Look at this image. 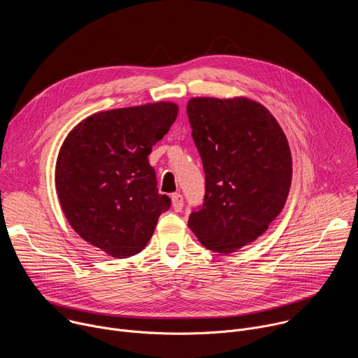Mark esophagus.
I'll use <instances>...</instances> for the list:
<instances>
[{"label": "esophagus", "mask_w": 358, "mask_h": 358, "mask_svg": "<svg viewBox=\"0 0 358 358\" xmlns=\"http://www.w3.org/2000/svg\"><path fill=\"white\" fill-rule=\"evenodd\" d=\"M171 202H173V208H174V211L180 213V211L182 210V206H184V198H182V195H181L180 192H174V194L171 195Z\"/></svg>", "instance_id": "1"}]
</instances>
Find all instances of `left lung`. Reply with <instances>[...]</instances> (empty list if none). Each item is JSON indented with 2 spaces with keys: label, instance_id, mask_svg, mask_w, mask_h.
I'll list each match as a JSON object with an SVG mask.
<instances>
[{
  "label": "left lung",
  "instance_id": "left-lung-1",
  "mask_svg": "<svg viewBox=\"0 0 358 358\" xmlns=\"http://www.w3.org/2000/svg\"><path fill=\"white\" fill-rule=\"evenodd\" d=\"M187 115L206 173V196L188 227L207 249L232 253L283 210L292 184L289 143L271 112L248 97H192Z\"/></svg>",
  "mask_w": 358,
  "mask_h": 358
}]
</instances>
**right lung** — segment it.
<instances>
[{
  "label": "right lung",
  "instance_id": "obj_1",
  "mask_svg": "<svg viewBox=\"0 0 358 358\" xmlns=\"http://www.w3.org/2000/svg\"><path fill=\"white\" fill-rule=\"evenodd\" d=\"M177 115L171 101L99 112L59 150L55 184L62 211L80 238L113 258L141 252L171 206L147 157Z\"/></svg>",
  "mask_w": 358,
  "mask_h": 358
}]
</instances>
